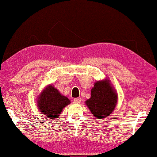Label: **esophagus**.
Instances as JSON below:
<instances>
[{
	"label": "esophagus",
	"instance_id": "esophagus-1",
	"mask_svg": "<svg viewBox=\"0 0 157 157\" xmlns=\"http://www.w3.org/2000/svg\"><path fill=\"white\" fill-rule=\"evenodd\" d=\"M74 101L75 103H76V104H80L81 101V98H75Z\"/></svg>",
	"mask_w": 157,
	"mask_h": 157
}]
</instances>
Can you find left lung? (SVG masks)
Returning a JSON list of instances; mask_svg holds the SVG:
<instances>
[{"instance_id": "obj_1", "label": "left lung", "mask_w": 157, "mask_h": 157, "mask_svg": "<svg viewBox=\"0 0 157 157\" xmlns=\"http://www.w3.org/2000/svg\"><path fill=\"white\" fill-rule=\"evenodd\" d=\"M117 103V94L108 81H97L91 89V98L86 101L95 117L104 119L114 110Z\"/></svg>"}]
</instances>
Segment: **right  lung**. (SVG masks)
I'll use <instances>...</instances> for the list:
<instances>
[{
  "label": "right lung",
  "mask_w": 157,
  "mask_h": 157,
  "mask_svg": "<svg viewBox=\"0 0 157 157\" xmlns=\"http://www.w3.org/2000/svg\"><path fill=\"white\" fill-rule=\"evenodd\" d=\"M70 104L67 97L61 95L53 86L46 88L39 96L38 101V109L48 119H55L59 118L61 111Z\"/></svg>",
  "instance_id": "right-lung-1"
}]
</instances>
